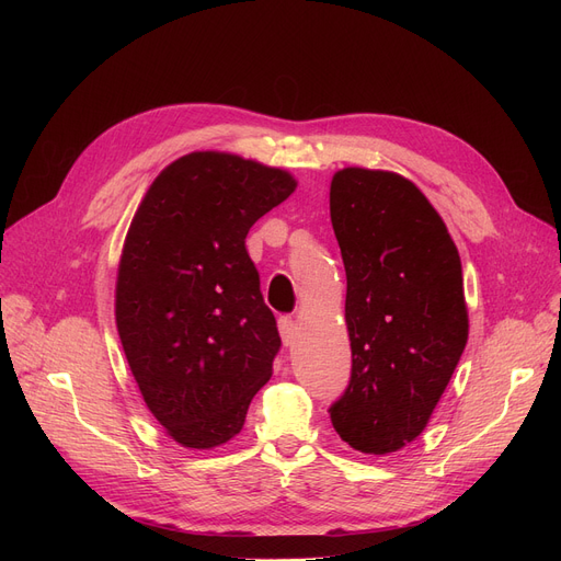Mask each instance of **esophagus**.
Returning <instances> with one entry per match:
<instances>
[{
	"instance_id": "obj_1",
	"label": "esophagus",
	"mask_w": 561,
	"mask_h": 561,
	"mask_svg": "<svg viewBox=\"0 0 561 561\" xmlns=\"http://www.w3.org/2000/svg\"><path fill=\"white\" fill-rule=\"evenodd\" d=\"M279 334H282L284 345H293V343L298 341V336H300L298 322L293 320V318H279Z\"/></svg>"
}]
</instances>
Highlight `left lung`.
Listing matches in <instances>:
<instances>
[{
	"label": "left lung",
	"mask_w": 561,
	"mask_h": 561,
	"mask_svg": "<svg viewBox=\"0 0 561 561\" xmlns=\"http://www.w3.org/2000/svg\"><path fill=\"white\" fill-rule=\"evenodd\" d=\"M330 216L352 350L332 425L350 448L391 455L427 427L466 347L461 259L444 218L398 172H334Z\"/></svg>",
	"instance_id": "8db88e82"
}]
</instances>
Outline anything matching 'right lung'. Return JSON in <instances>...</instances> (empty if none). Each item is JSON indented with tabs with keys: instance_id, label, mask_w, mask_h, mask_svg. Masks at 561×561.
<instances>
[{
	"instance_id": "1",
	"label": "right lung",
	"mask_w": 561,
	"mask_h": 561,
	"mask_svg": "<svg viewBox=\"0 0 561 561\" xmlns=\"http://www.w3.org/2000/svg\"><path fill=\"white\" fill-rule=\"evenodd\" d=\"M296 188L288 170L191 152L159 172L134 214L115 325L147 409L188 450L239 434L273 377L282 339L245 236Z\"/></svg>"
}]
</instances>
